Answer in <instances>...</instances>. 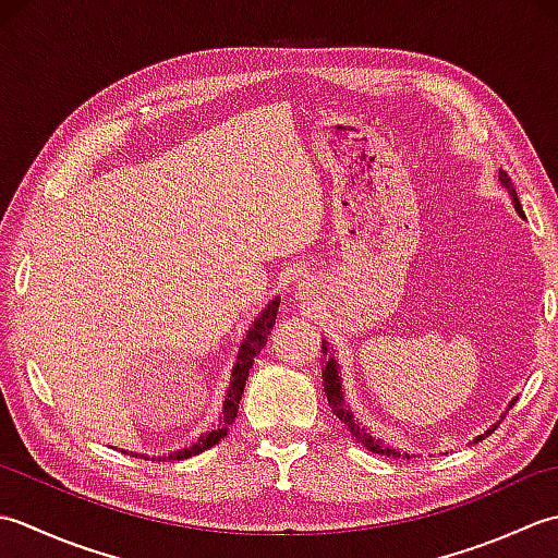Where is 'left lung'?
Instances as JSON below:
<instances>
[{"label":"left lung","instance_id":"8db88e82","mask_svg":"<svg viewBox=\"0 0 558 558\" xmlns=\"http://www.w3.org/2000/svg\"><path fill=\"white\" fill-rule=\"evenodd\" d=\"M498 180H501V185L504 187H508V192H510V197H513V204H515V209L518 211H522V207H520V202H518V195H515V187H513V183H510V178H508V173H498ZM323 388H325V395H327V402H329V409H332V414H335V418L339 424H342V428L347 430V434L351 436V440H356V442H361L363 448H368L371 452H375V454H383V458H392V460H409V454L404 452V454H400L397 452L395 448H390L388 442H383L380 438H373V436H368V430L363 428L356 418H354V414L349 412V407H347V402H344V395H342V383H339V371H337V361H335V354L332 351L327 349V342H323ZM510 407H513V402H510ZM496 428V426H494ZM494 428H488L484 436H480V438H474V442L476 440H484L486 436H492V430Z\"/></svg>","mask_w":558,"mask_h":558}]
</instances>
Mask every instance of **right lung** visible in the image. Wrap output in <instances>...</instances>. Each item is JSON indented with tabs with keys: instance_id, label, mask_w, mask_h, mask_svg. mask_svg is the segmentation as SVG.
<instances>
[{
	"instance_id": "1",
	"label": "right lung",
	"mask_w": 558,
	"mask_h": 558,
	"mask_svg": "<svg viewBox=\"0 0 558 558\" xmlns=\"http://www.w3.org/2000/svg\"><path fill=\"white\" fill-rule=\"evenodd\" d=\"M277 311H279V301H271L267 308H265V313L257 317V323L253 325V329H250V332L245 335L243 347H241V351H238V361H235V368H233V380L229 385V395H226V402H223V412H221L219 424H216L209 430V434H204L197 442H192V448L175 450L173 454H168V458H158V462H161V460H185V458H192V454H199L202 450L216 446V442H219L226 434H229V428H231V424L235 422V416H238V404H241V397H243V390H245V380H247V375H250V368H253L255 356L267 344V337L271 335V327H275V323H277Z\"/></svg>"
}]
</instances>
